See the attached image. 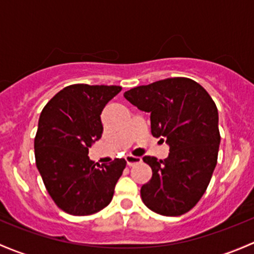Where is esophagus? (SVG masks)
Segmentation results:
<instances>
[{
    "instance_id": "1",
    "label": "esophagus",
    "mask_w": 254,
    "mask_h": 254,
    "mask_svg": "<svg viewBox=\"0 0 254 254\" xmlns=\"http://www.w3.org/2000/svg\"><path fill=\"white\" fill-rule=\"evenodd\" d=\"M126 161L128 166H133L135 164L142 163V158L140 156H133V155H127L126 156Z\"/></svg>"
}]
</instances>
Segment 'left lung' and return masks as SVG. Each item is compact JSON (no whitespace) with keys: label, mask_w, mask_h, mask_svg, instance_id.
Here are the masks:
<instances>
[{"label":"left lung","mask_w":254,"mask_h":254,"mask_svg":"<svg viewBox=\"0 0 254 254\" xmlns=\"http://www.w3.org/2000/svg\"><path fill=\"white\" fill-rule=\"evenodd\" d=\"M150 115L151 134L169 145V156H144L153 170L140 188L143 203L166 216L187 213L204 194L218 160V109L206 90L188 78H167L124 94Z\"/></svg>","instance_id":"8db88e82"}]
</instances>
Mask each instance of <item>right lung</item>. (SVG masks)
I'll return each mask as SVG.
<instances>
[{
  "instance_id": "obj_1",
  "label": "right lung",
  "mask_w": 254,
  "mask_h": 254,
  "mask_svg": "<svg viewBox=\"0 0 254 254\" xmlns=\"http://www.w3.org/2000/svg\"><path fill=\"white\" fill-rule=\"evenodd\" d=\"M121 89L68 85L40 115L34 140L36 167L54 202L72 215H90L109 205L126 167L125 159L95 166L88 156L103 134L101 112Z\"/></svg>"
}]
</instances>
